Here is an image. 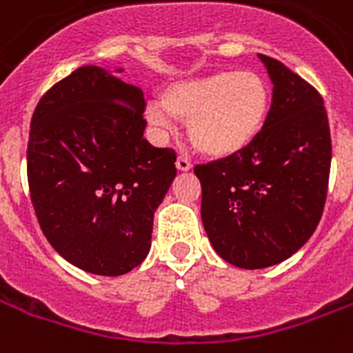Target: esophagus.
<instances>
[{
  "instance_id": "esophagus-1",
  "label": "esophagus",
  "mask_w": 353,
  "mask_h": 353,
  "mask_svg": "<svg viewBox=\"0 0 353 353\" xmlns=\"http://www.w3.org/2000/svg\"><path fill=\"white\" fill-rule=\"evenodd\" d=\"M176 166H177V170H181V172H187V170L192 168V163H190L189 157L179 155V157H177V161H176Z\"/></svg>"
}]
</instances>
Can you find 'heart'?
Returning a JSON list of instances; mask_svg holds the SVG:
<instances>
[{
  "instance_id": "1",
  "label": "heart",
  "mask_w": 353,
  "mask_h": 353,
  "mask_svg": "<svg viewBox=\"0 0 353 353\" xmlns=\"http://www.w3.org/2000/svg\"><path fill=\"white\" fill-rule=\"evenodd\" d=\"M270 110V88L249 70H219L208 77L170 83L161 103L148 106L153 123H187L192 148L211 159H226L249 148Z\"/></svg>"
}]
</instances>
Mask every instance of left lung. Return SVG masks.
Here are the masks:
<instances>
[{
  "mask_svg": "<svg viewBox=\"0 0 353 353\" xmlns=\"http://www.w3.org/2000/svg\"><path fill=\"white\" fill-rule=\"evenodd\" d=\"M273 101L260 134L237 155L196 164L202 223L228 263L260 270L301 249L327 196L331 132L322 95L273 57L260 54Z\"/></svg>",
  "mask_w": 353,
  "mask_h": 353,
  "instance_id": "8db88e82",
  "label": "left lung"
}]
</instances>
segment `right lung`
Listing matches in <instances>:
<instances>
[{"mask_svg":"<svg viewBox=\"0 0 353 353\" xmlns=\"http://www.w3.org/2000/svg\"><path fill=\"white\" fill-rule=\"evenodd\" d=\"M142 91L95 65L54 83L33 112L28 183L44 237L95 275L143 262L153 213L176 177V151L145 138Z\"/></svg>","mask_w":353,"mask_h":353,"instance_id":"right-lung-1","label":"right lung"}]
</instances>
